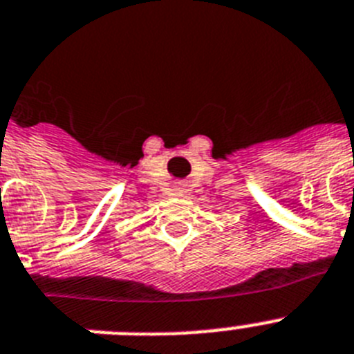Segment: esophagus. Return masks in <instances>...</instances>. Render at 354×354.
Wrapping results in <instances>:
<instances>
[{
  "label": "esophagus",
  "instance_id": "esophagus-1",
  "mask_svg": "<svg viewBox=\"0 0 354 354\" xmlns=\"http://www.w3.org/2000/svg\"><path fill=\"white\" fill-rule=\"evenodd\" d=\"M183 188H184V184H183V183L177 184V189H179V192H183Z\"/></svg>",
  "mask_w": 354,
  "mask_h": 354
}]
</instances>
